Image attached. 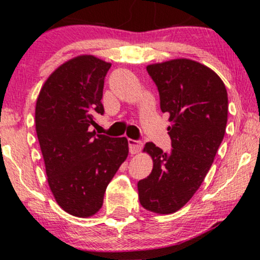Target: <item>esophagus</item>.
I'll return each mask as SVG.
<instances>
[{"label":"esophagus","mask_w":260,"mask_h":260,"mask_svg":"<svg viewBox=\"0 0 260 260\" xmlns=\"http://www.w3.org/2000/svg\"><path fill=\"white\" fill-rule=\"evenodd\" d=\"M127 143H129V150L133 155L138 154V152L142 150V148H143V143H142V142L131 140V138L127 140Z\"/></svg>","instance_id":"esophagus-1"}]
</instances>
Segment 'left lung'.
<instances>
[{"label": "left lung", "mask_w": 260, "mask_h": 260, "mask_svg": "<svg viewBox=\"0 0 260 260\" xmlns=\"http://www.w3.org/2000/svg\"><path fill=\"white\" fill-rule=\"evenodd\" d=\"M147 71L157 86L162 112L169 113L173 149L149 142L150 175L138 181L141 205L157 214L182 208L201 186L225 136L229 98L214 71L190 59L152 63Z\"/></svg>", "instance_id": "1"}]
</instances>
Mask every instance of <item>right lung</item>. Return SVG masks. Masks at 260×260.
I'll use <instances>...</instances> for the list:
<instances>
[{
    "label": "right lung",
    "instance_id": "obj_1",
    "mask_svg": "<svg viewBox=\"0 0 260 260\" xmlns=\"http://www.w3.org/2000/svg\"><path fill=\"white\" fill-rule=\"evenodd\" d=\"M111 63L79 55L60 65L45 81L35 106V129L46 175L55 201L78 218L94 215L106 187L129 154L125 137L95 135Z\"/></svg>",
    "mask_w": 260,
    "mask_h": 260
}]
</instances>
